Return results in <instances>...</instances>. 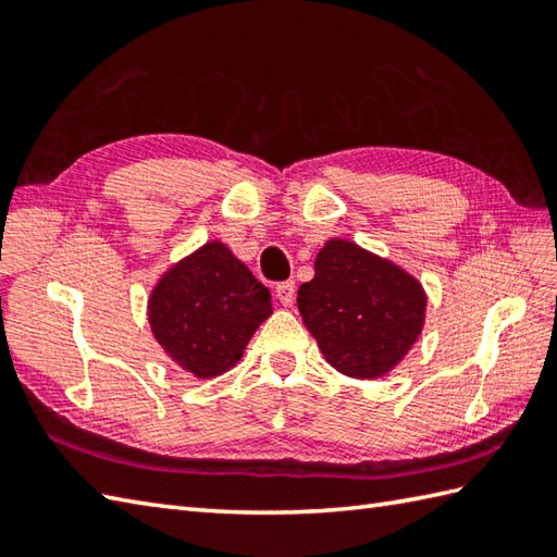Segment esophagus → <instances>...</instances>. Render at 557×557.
Segmentation results:
<instances>
[{
    "instance_id": "34e87169",
    "label": "esophagus",
    "mask_w": 557,
    "mask_h": 557,
    "mask_svg": "<svg viewBox=\"0 0 557 557\" xmlns=\"http://www.w3.org/2000/svg\"><path fill=\"white\" fill-rule=\"evenodd\" d=\"M294 294H297V285H294L292 280H287V282H280V285L275 287V297L280 299V304H282V306H292V301H294Z\"/></svg>"
}]
</instances>
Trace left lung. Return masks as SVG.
Listing matches in <instances>:
<instances>
[{"instance_id":"1","label":"left lung","mask_w":557,"mask_h":557,"mask_svg":"<svg viewBox=\"0 0 557 557\" xmlns=\"http://www.w3.org/2000/svg\"><path fill=\"white\" fill-rule=\"evenodd\" d=\"M304 325L323 357L351 377H381L417 342L425 294L405 270L361 246L333 239L315 258V275L299 287Z\"/></svg>"}]
</instances>
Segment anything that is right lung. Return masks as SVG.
I'll list each match as a JSON object with an SVG mask.
<instances>
[{
	"instance_id": "add662e5",
	"label": "right lung",
	"mask_w": 557,
	"mask_h": 557,
	"mask_svg": "<svg viewBox=\"0 0 557 557\" xmlns=\"http://www.w3.org/2000/svg\"><path fill=\"white\" fill-rule=\"evenodd\" d=\"M270 313L268 287L220 242L176 263L152 289L148 306L160 347L196 377L232 369Z\"/></svg>"
}]
</instances>
